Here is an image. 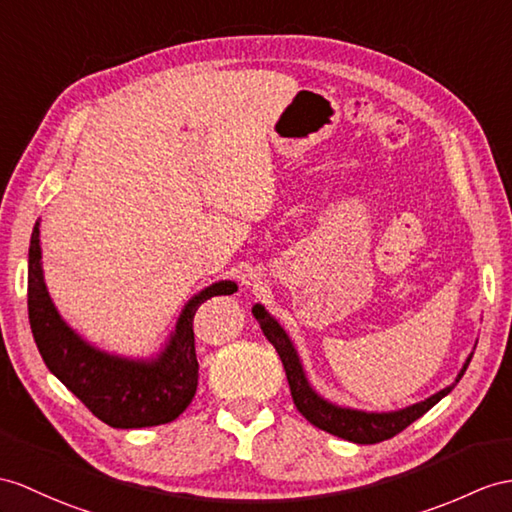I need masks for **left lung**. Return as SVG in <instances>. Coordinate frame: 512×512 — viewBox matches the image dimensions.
I'll list each match as a JSON object with an SVG mask.
<instances>
[{
  "label": "left lung",
  "instance_id": "8db88e82",
  "mask_svg": "<svg viewBox=\"0 0 512 512\" xmlns=\"http://www.w3.org/2000/svg\"><path fill=\"white\" fill-rule=\"evenodd\" d=\"M254 317L258 319L260 328H263L269 343L276 347V352H278L282 365H284V371H286V380H289L293 404L297 406L299 413L313 423V426L326 430L334 436H341V439H345V441L360 443V445H373V443H380L386 439H393L395 434H400L402 430H406L410 426V423L417 421L421 415H426L436 402H441L443 397L454 389V384L447 386V389L428 397L426 402H419L415 406L397 410V413H360V410L332 406L326 400H321V397L308 386L302 365H299V358L293 350V343L289 341L286 332L280 328V323L273 317H269L267 310L260 304L254 306ZM469 360H471V356L467 358L465 367L460 369L456 382L463 378Z\"/></svg>",
  "mask_w": 512,
  "mask_h": 512
}]
</instances>
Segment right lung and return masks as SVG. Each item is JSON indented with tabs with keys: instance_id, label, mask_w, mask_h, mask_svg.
Instances as JSON below:
<instances>
[{
	"instance_id": "obj_1",
	"label": "right lung",
	"mask_w": 512,
	"mask_h": 512,
	"mask_svg": "<svg viewBox=\"0 0 512 512\" xmlns=\"http://www.w3.org/2000/svg\"><path fill=\"white\" fill-rule=\"evenodd\" d=\"M236 293L234 282H217L186 304L171 343L156 363H134L86 345L60 319L49 299L41 269L39 223L28 254V317L47 369L78 400L112 428H147L184 413L197 391L193 319L206 299Z\"/></svg>"
}]
</instances>
